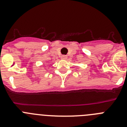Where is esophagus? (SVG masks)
<instances>
[{
  "mask_svg": "<svg viewBox=\"0 0 127 127\" xmlns=\"http://www.w3.org/2000/svg\"><path fill=\"white\" fill-rule=\"evenodd\" d=\"M67 55H62L61 57V58L62 59V60H65V59H67Z\"/></svg>",
  "mask_w": 127,
  "mask_h": 127,
  "instance_id": "34e87169",
  "label": "esophagus"
}]
</instances>
